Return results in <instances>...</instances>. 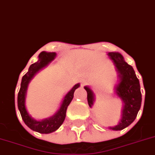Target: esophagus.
Listing matches in <instances>:
<instances>
[{
  "instance_id": "1",
  "label": "esophagus",
  "mask_w": 155,
  "mask_h": 155,
  "mask_svg": "<svg viewBox=\"0 0 155 155\" xmlns=\"http://www.w3.org/2000/svg\"><path fill=\"white\" fill-rule=\"evenodd\" d=\"M86 83V80H84V79H82L81 80V84H84Z\"/></svg>"
}]
</instances>
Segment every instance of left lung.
<instances>
[{
    "instance_id": "left-lung-1",
    "label": "left lung",
    "mask_w": 155,
    "mask_h": 155,
    "mask_svg": "<svg viewBox=\"0 0 155 155\" xmlns=\"http://www.w3.org/2000/svg\"><path fill=\"white\" fill-rule=\"evenodd\" d=\"M109 58L115 65L116 71L118 74L119 82L115 87V92L123 103L121 118L116 126L110 127L112 130H121L129 126L134 121L140 109L142 95L139 79L137 78L133 67H131L118 52H109ZM87 92L88 106L93 105L94 93L89 87L84 86Z\"/></svg>"
}]
</instances>
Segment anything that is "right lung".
I'll use <instances>...</instances> for the list:
<instances>
[{
	"instance_id": "obj_1",
	"label": "right lung",
	"mask_w": 155,
	"mask_h": 155,
	"mask_svg": "<svg viewBox=\"0 0 155 155\" xmlns=\"http://www.w3.org/2000/svg\"><path fill=\"white\" fill-rule=\"evenodd\" d=\"M55 56H56L55 52H46V51L41 52L38 55V62L30 65L28 72L22 77L20 89L18 93V108L19 110L22 120L30 129H32L35 132H38L40 133H45V134L51 133L57 130L59 127L61 126V125L64 121L65 117H66L67 107L71 104V100H73L74 91L80 86L79 83L75 84L72 88V89L68 92V93L63 98V100L59 109L53 116H51L48 118L44 119L41 121H37L29 114L26 110V105H25L26 91H27L29 83L31 79L34 78V75L41 69L49 64L55 59Z\"/></svg>"
}]
</instances>
